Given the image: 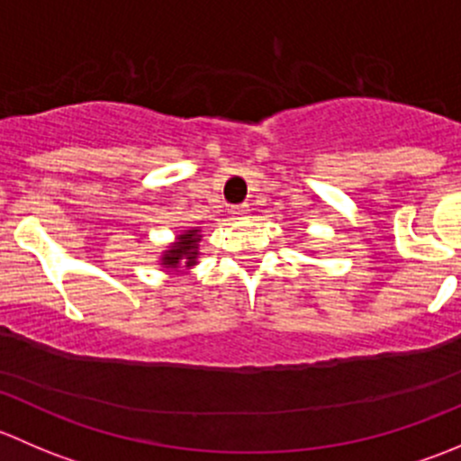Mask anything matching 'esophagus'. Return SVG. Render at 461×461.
<instances>
[{
	"label": "esophagus",
	"instance_id": "1",
	"mask_svg": "<svg viewBox=\"0 0 461 461\" xmlns=\"http://www.w3.org/2000/svg\"><path fill=\"white\" fill-rule=\"evenodd\" d=\"M231 216L236 218L249 216V204H236V207H231Z\"/></svg>",
	"mask_w": 461,
	"mask_h": 461
}]
</instances>
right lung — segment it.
Instances as JSON below:
<instances>
[{
    "label": "right lung",
    "mask_w": 461,
    "mask_h": 461,
    "mask_svg": "<svg viewBox=\"0 0 461 461\" xmlns=\"http://www.w3.org/2000/svg\"><path fill=\"white\" fill-rule=\"evenodd\" d=\"M201 240L203 234L198 227L180 231L174 243L162 252L160 265L171 269V272L187 274V269H192L198 263V245H201Z\"/></svg>",
    "instance_id": "add662e5"
}]
</instances>
